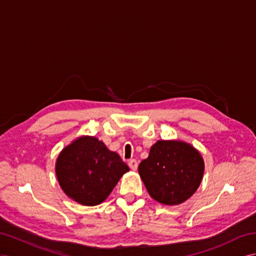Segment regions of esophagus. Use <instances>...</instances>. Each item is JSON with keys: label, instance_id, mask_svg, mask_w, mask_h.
Returning a JSON list of instances; mask_svg holds the SVG:
<instances>
[{"label": "esophagus", "instance_id": "obj_1", "mask_svg": "<svg viewBox=\"0 0 256 256\" xmlns=\"http://www.w3.org/2000/svg\"><path fill=\"white\" fill-rule=\"evenodd\" d=\"M128 166L130 170H132V171H136L137 166H138V163H137L136 160H130V161H128Z\"/></svg>", "mask_w": 256, "mask_h": 256}]
</instances>
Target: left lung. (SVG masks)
<instances>
[{
	"instance_id": "1",
	"label": "left lung",
	"mask_w": 256,
	"mask_h": 256,
	"mask_svg": "<svg viewBox=\"0 0 256 256\" xmlns=\"http://www.w3.org/2000/svg\"><path fill=\"white\" fill-rule=\"evenodd\" d=\"M138 173L152 199L166 206L185 202L199 188L204 160L192 145L178 140H158Z\"/></svg>"
}]
</instances>
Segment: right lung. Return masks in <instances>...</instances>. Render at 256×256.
Masks as SVG:
<instances>
[{"label": "right lung", "instance_id": "obj_1", "mask_svg": "<svg viewBox=\"0 0 256 256\" xmlns=\"http://www.w3.org/2000/svg\"><path fill=\"white\" fill-rule=\"evenodd\" d=\"M130 171L120 156L95 136L72 140L58 154L55 172L62 192L82 206H94L108 198Z\"/></svg>", "mask_w": 256, "mask_h": 256}]
</instances>
